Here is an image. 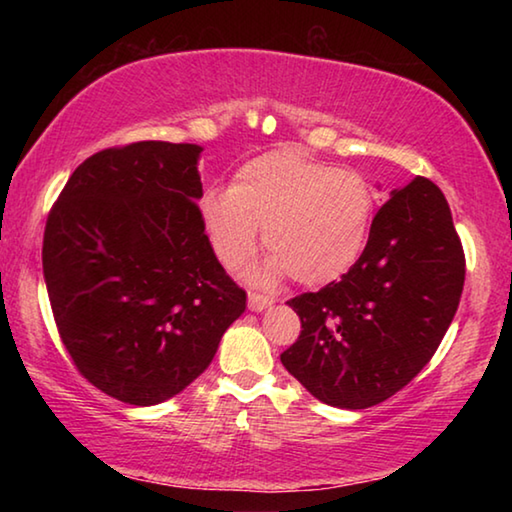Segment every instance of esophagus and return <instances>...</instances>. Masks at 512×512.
Masks as SVG:
<instances>
[{
	"label": "esophagus",
	"instance_id": "1",
	"mask_svg": "<svg viewBox=\"0 0 512 512\" xmlns=\"http://www.w3.org/2000/svg\"><path fill=\"white\" fill-rule=\"evenodd\" d=\"M273 298L262 296V293H248V307L250 311H264L273 305Z\"/></svg>",
	"mask_w": 512,
	"mask_h": 512
}]
</instances>
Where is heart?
I'll return each mask as SVG.
<instances>
[{
	"instance_id": "obj_1",
	"label": "heart",
	"mask_w": 512,
	"mask_h": 512,
	"mask_svg": "<svg viewBox=\"0 0 512 512\" xmlns=\"http://www.w3.org/2000/svg\"><path fill=\"white\" fill-rule=\"evenodd\" d=\"M375 207V192L359 173L277 149L241 164L225 192H205L201 221L225 268L253 257L262 230L271 255L253 273L255 282L291 275L302 287H325L357 266Z\"/></svg>"
}]
</instances>
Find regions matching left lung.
<instances>
[{
	"mask_svg": "<svg viewBox=\"0 0 512 512\" xmlns=\"http://www.w3.org/2000/svg\"><path fill=\"white\" fill-rule=\"evenodd\" d=\"M465 255L440 189L415 178L372 219L352 271L287 305L302 332L282 366L316 400L368 409L427 366L458 309Z\"/></svg>",
	"mask_w": 512,
	"mask_h": 512,
	"instance_id": "8db88e82",
	"label": "left lung"
}]
</instances>
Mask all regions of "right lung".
Returning <instances> with one entry per match:
<instances>
[{
  "label": "right lung",
  "mask_w": 512,
  "mask_h": 512,
  "mask_svg": "<svg viewBox=\"0 0 512 512\" xmlns=\"http://www.w3.org/2000/svg\"><path fill=\"white\" fill-rule=\"evenodd\" d=\"M203 146L137 142L85 160L51 207L42 271L81 375L153 406L210 366L246 311L201 221Z\"/></svg>",
  "instance_id": "1"
}]
</instances>
